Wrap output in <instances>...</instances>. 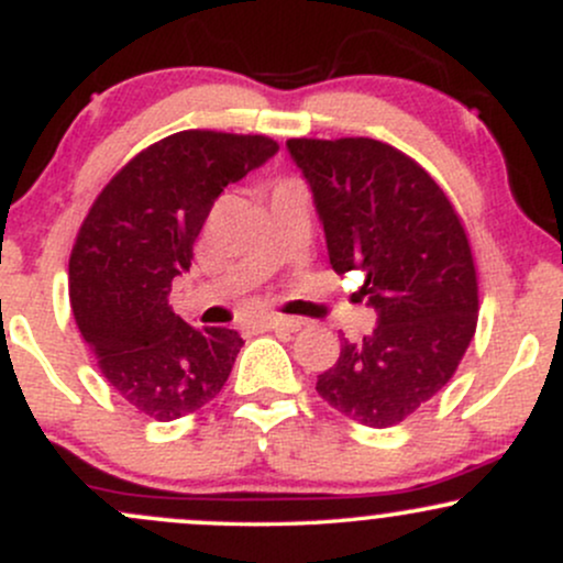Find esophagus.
<instances>
[{
    "label": "esophagus",
    "instance_id": "34e87169",
    "mask_svg": "<svg viewBox=\"0 0 563 563\" xmlns=\"http://www.w3.org/2000/svg\"><path fill=\"white\" fill-rule=\"evenodd\" d=\"M303 322L296 320V318H283V314H269V318H264V328H269V331H280V333H296L301 331Z\"/></svg>",
    "mask_w": 563,
    "mask_h": 563
}]
</instances>
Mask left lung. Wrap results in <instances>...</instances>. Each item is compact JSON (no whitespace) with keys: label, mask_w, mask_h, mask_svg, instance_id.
Segmentation results:
<instances>
[{"label":"left lung","mask_w":563,"mask_h":563,"mask_svg":"<svg viewBox=\"0 0 563 563\" xmlns=\"http://www.w3.org/2000/svg\"><path fill=\"white\" fill-rule=\"evenodd\" d=\"M286 147L312 190L331 267L363 273L354 301L376 312L373 333L344 339L318 394L341 416L386 429L444 389L474 339L479 288L466 230L434 179L386 142Z\"/></svg>","instance_id":"left-lung-1"}]
</instances>
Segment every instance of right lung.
I'll return each instance as SVG.
<instances>
[{"label":"right lung","instance_id":"add662e5","mask_svg":"<svg viewBox=\"0 0 563 563\" xmlns=\"http://www.w3.org/2000/svg\"><path fill=\"white\" fill-rule=\"evenodd\" d=\"M277 151L262 134L177 132L129 161L84 219L68 262L76 325L108 384L156 421L209 405L235 365L238 331L192 328L169 294L224 187Z\"/></svg>","mask_w":563,"mask_h":563}]
</instances>
